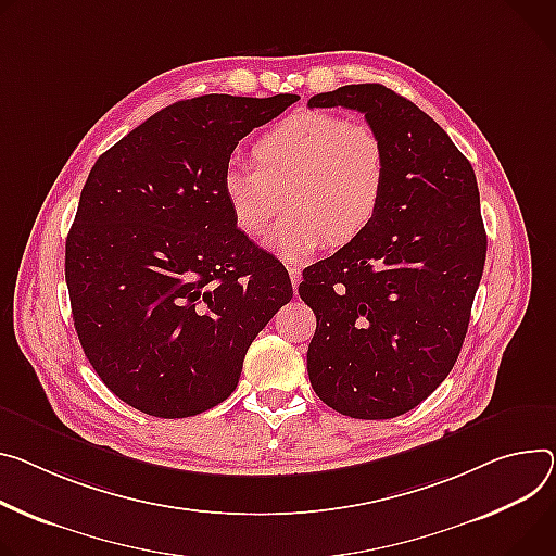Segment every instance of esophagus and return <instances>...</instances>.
<instances>
[{
	"instance_id": "obj_1",
	"label": "esophagus",
	"mask_w": 556,
	"mask_h": 556,
	"mask_svg": "<svg viewBox=\"0 0 556 556\" xmlns=\"http://www.w3.org/2000/svg\"><path fill=\"white\" fill-rule=\"evenodd\" d=\"M288 275H290V283H292V288H294V292H296V286H299V281H301V270H299L296 266H288Z\"/></svg>"
}]
</instances>
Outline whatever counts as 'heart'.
<instances>
[{
    "label": "heart",
    "instance_id": "obj_1",
    "mask_svg": "<svg viewBox=\"0 0 556 556\" xmlns=\"http://www.w3.org/2000/svg\"><path fill=\"white\" fill-rule=\"evenodd\" d=\"M255 166L224 170L222 192L235 228L262 239L283 206L270 245L299 262L324 239L348 245L377 219L388 184V153L366 122H348L330 111L292 113L252 143Z\"/></svg>",
    "mask_w": 556,
    "mask_h": 556
}]
</instances>
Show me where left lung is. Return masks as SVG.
I'll list each match as a JSON object with an SVG mask.
<instances>
[{
	"mask_svg": "<svg viewBox=\"0 0 556 556\" xmlns=\"http://www.w3.org/2000/svg\"><path fill=\"white\" fill-rule=\"evenodd\" d=\"M308 106L364 113L388 153L375 224L299 283L317 315L308 377L332 410L392 419L462 352L488 248L477 177L432 117L381 84L319 92Z\"/></svg>",
	"mask_w": 556,
	"mask_h": 556,
	"instance_id": "obj_1",
	"label": "left lung"
}]
</instances>
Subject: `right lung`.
I'll list each match as a JSON object with an SVG mask.
<instances>
[{
	"instance_id": "obj_1",
	"label": "right lung",
	"mask_w": 556,
	"mask_h": 556,
	"mask_svg": "<svg viewBox=\"0 0 556 556\" xmlns=\"http://www.w3.org/2000/svg\"><path fill=\"white\" fill-rule=\"evenodd\" d=\"M296 99H184L94 162L66 283L86 359L128 406L160 419L215 408L292 299L286 268L235 228L222 177L237 143Z\"/></svg>"
}]
</instances>
